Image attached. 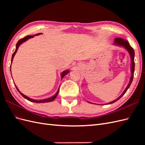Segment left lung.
<instances>
[{
	"label": "left lung",
	"instance_id": "1",
	"mask_svg": "<svg viewBox=\"0 0 145 145\" xmlns=\"http://www.w3.org/2000/svg\"><path fill=\"white\" fill-rule=\"evenodd\" d=\"M114 45H117V46H123L124 47L125 49L128 51L129 54L131 56V77L130 78V80H129V82L128 83V86H126V88H125V91L123 92V93L118 97L117 99L114 100V101H112V102H109V103H108L107 104H111V103H113L116 102V101H117L118 100H119L123 95L127 91V90H128V89L129 88L131 83H132L133 82V78H134V69H135V63H134V55H135V53H134V50L133 48L131 47L129 45V42L127 41V40H125L124 39H123L121 38H116L115 40H114ZM89 103H91L89 102H88Z\"/></svg>",
	"mask_w": 145,
	"mask_h": 145
}]
</instances>
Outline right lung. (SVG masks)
Wrapping results in <instances>:
<instances>
[{"mask_svg":"<svg viewBox=\"0 0 145 145\" xmlns=\"http://www.w3.org/2000/svg\"><path fill=\"white\" fill-rule=\"evenodd\" d=\"M39 34H41V33H38V34H35L34 36H38V35H39ZM34 36H27L25 37H24V38H23V39H20V40H19L18 42H17V44H16V50H15V51L14 52V53H13V54H12V58H11V63H12V62L13 58H14V56H15V54H16V52H17V50H18V48H19V46H20V45L22 43H24V42H25V41H27V40H28L29 39L33 38ZM11 67V65H10V67ZM10 70H11V68H10ZM68 72H69V70H66V71H64L63 72H62V74H61V77H62V78L64 77V76L66 75V74H68ZM15 86H16V88L17 90L19 92V93H20L22 95L23 97H24L25 99H26L27 100H28L30 101V102H35V103H46V102H52V101H53V100L56 99V97H57V95H58V94H59V89H58V90H57V93H56V94H55L54 95H53V96H52V97H51L50 98L46 99H43V100H34V99H31V98H29V97H27V95H25L23 94L22 93H20V92L19 91V89L17 88V87L16 86V85H15Z\"/></svg>","mask_w":145,"mask_h":145,"instance_id":"obj_1","label":"right lung"}]
</instances>
